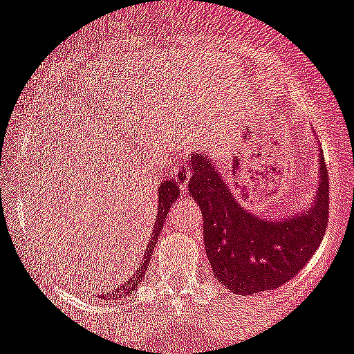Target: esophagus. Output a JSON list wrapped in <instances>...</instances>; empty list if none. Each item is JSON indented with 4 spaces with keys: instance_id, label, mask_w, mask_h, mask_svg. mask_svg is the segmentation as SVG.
<instances>
[{
    "instance_id": "esophagus-1",
    "label": "esophagus",
    "mask_w": 354,
    "mask_h": 354,
    "mask_svg": "<svg viewBox=\"0 0 354 354\" xmlns=\"http://www.w3.org/2000/svg\"><path fill=\"white\" fill-rule=\"evenodd\" d=\"M171 177L177 180V184H179L183 189H186L187 180H189L191 177V171L189 168H187V165H180V163L174 165V168H171Z\"/></svg>"
}]
</instances>
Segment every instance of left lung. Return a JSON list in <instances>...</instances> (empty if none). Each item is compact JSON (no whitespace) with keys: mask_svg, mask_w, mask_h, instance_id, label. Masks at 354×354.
<instances>
[{"mask_svg":"<svg viewBox=\"0 0 354 354\" xmlns=\"http://www.w3.org/2000/svg\"><path fill=\"white\" fill-rule=\"evenodd\" d=\"M189 163V194L203 214V241L212 272L236 295L281 287L308 264L328 225V170L319 154L315 203L288 218L243 210L217 167L203 154Z\"/></svg>","mask_w":354,"mask_h":354,"instance_id":"left-lung-1","label":"left lung"}]
</instances>
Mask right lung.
Here are the masks:
<instances>
[{"mask_svg":"<svg viewBox=\"0 0 354 354\" xmlns=\"http://www.w3.org/2000/svg\"><path fill=\"white\" fill-rule=\"evenodd\" d=\"M180 196V186L177 184V180L175 179H168L165 180V183L160 184V187H158V215H156V224H154V230L153 233H151V238H149V243H147V250H146V255H144L142 262H140V266H137V269L133 272H130V278L127 281H124L123 285H120L118 288H114L113 294L109 295V297H123V295L130 294V292L137 290L140 285V281L146 278V271H147V266H149V261H151V255H153V250L154 247H156V241H158V236H160L161 230H163V222H165V217H167L168 210H170L171 203H174L177 198Z\"/></svg>","mask_w":354,"mask_h":354,"instance_id":"1","label":"right lung"}]
</instances>
